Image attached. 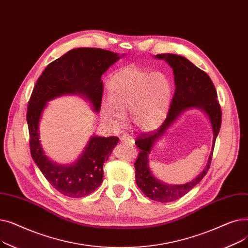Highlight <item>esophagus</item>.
I'll use <instances>...</instances> for the list:
<instances>
[{"label": "esophagus", "mask_w": 248, "mask_h": 248, "mask_svg": "<svg viewBox=\"0 0 248 248\" xmlns=\"http://www.w3.org/2000/svg\"><path fill=\"white\" fill-rule=\"evenodd\" d=\"M120 140L122 142H125V144L128 145H135V140L128 135H123L120 137Z\"/></svg>", "instance_id": "esophagus-1"}]
</instances>
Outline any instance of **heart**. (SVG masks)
<instances>
[{"label":"heart","instance_id":"heart-1","mask_svg":"<svg viewBox=\"0 0 248 248\" xmlns=\"http://www.w3.org/2000/svg\"><path fill=\"white\" fill-rule=\"evenodd\" d=\"M174 95V84L164 72L127 66L110 77L108 99L100 108L101 119L120 128L128 114L136 131L152 133L165 123Z\"/></svg>","mask_w":248,"mask_h":248}]
</instances>
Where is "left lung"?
<instances>
[{"label": "left lung", "mask_w": 248, "mask_h": 248, "mask_svg": "<svg viewBox=\"0 0 248 248\" xmlns=\"http://www.w3.org/2000/svg\"><path fill=\"white\" fill-rule=\"evenodd\" d=\"M155 58L164 59L173 69L175 80V93L169 113L163 125L157 131L139 136L136 145L140 150L135 162L136 181L138 187L150 199L167 203L183 197L193 189L207 174L211 164L214 145L221 126V108L217 100L215 86L206 72L183 56L176 54H158ZM190 108L204 111L211 121L214 131L213 151L204 170L195 179L186 185L170 186L161 182L150 172L148 167V154L155 141H157L177 117Z\"/></svg>", "instance_id": "8db88e82"}]
</instances>
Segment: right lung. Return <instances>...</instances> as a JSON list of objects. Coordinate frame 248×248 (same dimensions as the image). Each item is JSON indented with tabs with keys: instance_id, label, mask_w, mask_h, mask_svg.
<instances>
[{
	"instance_id": "obj_1",
	"label": "right lung",
	"mask_w": 248,
	"mask_h": 248,
	"mask_svg": "<svg viewBox=\"0 0 248 248\" xmlns=\"http://www.w3.org/2000/svg\"><path fill=\"white\" fill-rule=\"evenodd\" d=\"M123 56L99 48L72 49L51 62L34 86L27 110L31 155L50 185L64 196L84 197L100 186L103 164L119 138L91 137L74 163L58 165L47 157L40 144L39 123L42 112L49 100L64 94L83 96L98 112L103 93L101 76Z\"/></svg>"
}]
</instances>
